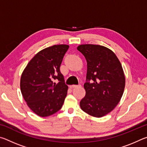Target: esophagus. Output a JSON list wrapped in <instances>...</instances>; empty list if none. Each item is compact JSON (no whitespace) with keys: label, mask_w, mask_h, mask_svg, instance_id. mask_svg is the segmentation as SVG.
Returning a JSON list of instances; mask_svg holds the SVG:
<instances>
[{"label":"esophagus","mask_w":147,"mask_h":147,"mask_svg":"<svg viewBox=\"0 0 147 147\" xmlns=\"http://www.w3.org/2000/svg\"><path fill=\"white\" fill-rule=\"evenodd\" d=\"M81 86L80 85H73L71 86V88H80Z\"/></svg>","instance_id":"1"}]
</instances>
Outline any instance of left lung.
I'll use <instances>...</instances> for the list:
<instances>
[{"label": "left lung", "instance_id": "1", "mask_svg": "<svg viewBox=\"0 0 147 147\" xmlns=\"http://www.w3.org/2000/svg\"><path fill=\"white\" fill-rule=\"evenodd\" d=\"M77 49L87 61L88 80L84 85L86 95L80 106L89 115L102 117L111 112L121 100L125 87L123 69L115 54L106 47L84 44Z\"/></svg>", "mask_w": 147, "mask_h": 147}]
</instances>
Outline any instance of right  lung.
<instances>
[{"instance_id": "add662e5", "label": "right lung", "mask_w": 147, "mask_h": 147, "mask_svg": "<svg viewBox=\"0 0 147 147\" xmlns=\"http://www.w3.org/2000/svg\"><path fill=\"white\" fill-rule=\"evenodd\" d=\"M67 45H54L39 51L27 64L21 74L22 95L31 110L38 116L48 117L61 108L68 86L60 73ZM58 79L59 82H54Z\"/></svg>"}]
</instances>
